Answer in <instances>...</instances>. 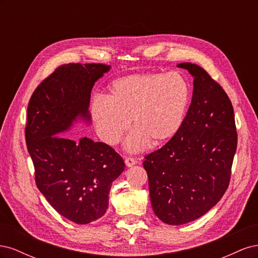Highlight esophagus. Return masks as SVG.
<instances>
[{"label": "esophagus", "instance_id": "1", "mask_svg": "<svg viewBox=\"0 0 258 258\" xmlns=\"http://www.w3.org/2000/svg\"><path fill=\"white\" fill-rule=\"evenodd\" d=\"M124 163H126L127 167H132V166L136 165L137 160L135 158H132V157H126V158H124Z\"/></svg>", "mask_w": 258, "mask_h": 258}]
</instances>
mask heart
<instances>
[{"label": "heart", "mask_w": 258, "mask_h": 258, "mask_svg": "<svg viewBox=\"0 0 258 258\" xmlns=\"http://www.w3.org/2000/svg\"><path fill=\"white\" fill-rule=\"evenodd\" d=\"M190 86L183 75L139 73L113 81L106 100L93 101L90 113L100 138L117 144L132 124L136 130L126 142L129 151H140L152 142L171 141L182 129L190 103Z\"/></svg>", "instance_id": "obj_1"}]
</instances>
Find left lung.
<instances>
[{
    "label": "left lung",
    "mask_w": 258,
    "mask_h": 258,
    "mask_svg": "<svg viewBox=\"0 0 258 258\" xmlns=\"http://www.w3.org/2000/svg\"><path fill=\"white\" fill-rule=\"evenodd\" d=\"M177 67L194 77L188 112L178 134L143 162L154 212L169 225L197 220L221 200L238 141L232 104L221 85L197 64Z\"/></svg>",
    "instance_id": "8db88e82"
}]
</instances>
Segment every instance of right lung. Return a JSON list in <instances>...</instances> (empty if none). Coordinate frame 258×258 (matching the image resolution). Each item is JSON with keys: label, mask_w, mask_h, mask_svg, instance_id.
<instances>
[{"label": "right lung", "mask_w": 258, "mask_h": 258, "mask_svg": "<svg viewBox=\"0 0 258 258\" xmlns=\"http://www.w3.org/2000/svg\"><path fill=\"white\" fill-rule=\"evenodd\" d=\"M110 69L100 63L61 66L37 86L28 104L26 142L37 188L59 214L81 225L104 215L112 183L124 162L105 143L62 134L79 118L90 122L91 89Z\"/></svg>", "instance_id": "obj_1"}]
</instances>
